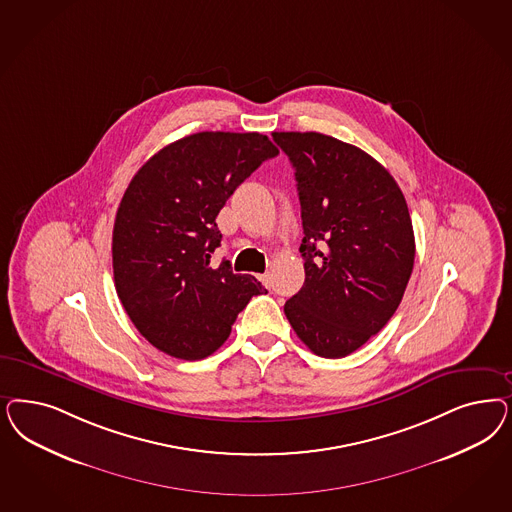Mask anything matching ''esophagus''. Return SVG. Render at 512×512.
Instances as JSON below:
<instances>
[{
  "label": "esophagus",
  "mask_w": 512,
  "mask_h": 512,
  "mask_svg": "<svg viewBox=\"0 0 512 512\" xmlns=\"http://www.w3.org/2000/svg\"><path fill=\"white\" fill-rule=\"evenodd\" d=\"M260 281L264 282L265 286H271V275H269V273L260 275Z\"/></svg>",
  "instance_id": "1"
}]
</instances>
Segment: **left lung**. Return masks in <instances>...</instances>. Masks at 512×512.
Listing matches in <instances>:
<instances>
[{
  "mask_svg": "<svg viewBox=\"0 0 512 512\" xmlns=\"http://www.w3.org/2000/svg\"><path fill=\"white\" fill-rule=\"evenodd\" d=\"M296 169L305 282L284 305L297 337L345 358L396 313L414 265L407 201L386 167L316 132H273Z\"/></svg>",
  "mask_w": 512,
  "mask_h": 512,
  "instance_id": "1",
  "label": "left lung"
}]
</instances>
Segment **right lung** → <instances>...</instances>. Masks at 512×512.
<instances>
[{"label":"right lung","instance_id":"1","mask_svg":"<svg viewBox=\"0 0 512 512\" xmlns=\"http://www.w3.org/2000/svg\"><path fill=\"white\" fill-rule=\"evenodd\" d=\"M279 149L262 133L199 132L158 150L126 188L113 228L118 299L152 347L203 360L224 345L254 296L252 275L213 264L216 216Z\"/></svg>","mask_w":512,"mask_h":512}]
</instances>
